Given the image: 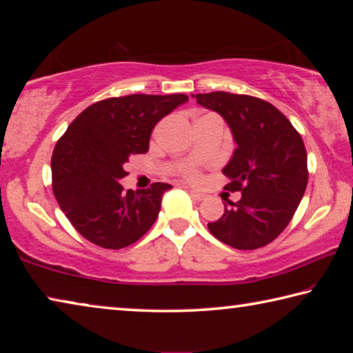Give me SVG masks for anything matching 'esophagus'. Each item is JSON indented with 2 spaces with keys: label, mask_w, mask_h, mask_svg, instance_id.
<instances>
[{
  "label": "esophagus",
  "mask_w": 353,
  "mask_h": 353,
  "mask_svg": "<svg viewBox=\"0 0 353 353\" xmlns=\"http://www.w3.org/2000/svg\"><path fill=\"white\" fill-rule=\"evenodd\" d=\"M189 194H191V195H192V197H194L195 200H205V199H207V197H208V195H207V194H205V192H200V191H194V189H191V191H189Z\"/></svg>",
  "instance_id": "obj_1"
}]
</instances>
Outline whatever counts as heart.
Segmentation results:
<instances>
[{
	"mask_svg": "<svg viewBox=\"0 0 353 353\" xmlns=\"http://www.w3.org/2000/svg\"><path fill=\"white\" fill-rule=\"evenodd\" d=\"M203 117H208V115H203ZM203 117H200V118H203ZM184 175H186L188 178H191V180H197L199 178V173L195 172V170H186V173H184Z\"/></svg>",
	"mask_w": 353,
	"mask_h": 353,
	"instance_id": "obj_1",
	"label": "heart"
}]
</instances>
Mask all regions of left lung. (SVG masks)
<instances>
[{"label":"left lung","mask_w":353,"mask_h":353,"mask_svg":"<svg viewBox=\"0 0 353 353\" xmlns=\"http://www.w3.org/2000/svg\"><path fill=\"white\" fill-rule=\"evenodd\" d=\"M194 97L224 118L238 145L222 173L230 180L225 188L240 191L241 199L229 202L208 229L235 249L267 246L289 225L306 191L307 154L301 135L278 108L259 97L225 91Z\"/></svg>","instance_id":"obj_1"}]
</instances>
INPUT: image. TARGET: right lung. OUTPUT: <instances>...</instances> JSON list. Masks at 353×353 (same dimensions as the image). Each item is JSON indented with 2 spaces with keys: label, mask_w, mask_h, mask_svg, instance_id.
<instances>
[{
  "label": "right lung",
  "mask_w": 353,
  "mask_h": 353,
  "mask_svg": "<svg viewBox=\"0 0 353 353\" xmlns=\"http://www.w3.org/2000/svg\"><path fill=\"white\" fill-rule=\"evenodd\" d=\"M189 99L186 94H129L96 102L69 124L52 154V188L59 208L86 240L121 249L140 240L172 189L123 191L124 164L148 151L153 128Z\"/></svg>",
  "instance_id": "right-lung-1"
}]
</instances>
